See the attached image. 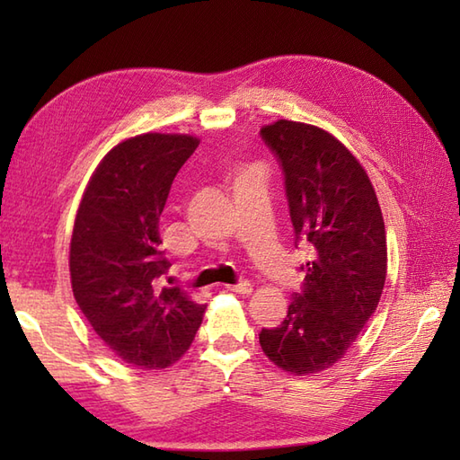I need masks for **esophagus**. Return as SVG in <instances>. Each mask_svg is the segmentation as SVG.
<instances>
[{"instance_id": "1", "label": "esophagus", "mask_w": 460, "mask_h": 460, "mask_svg": "<svg viewBox=\"0 0 460 460\" xmlns=\"http://www.w3.org/2000/svg\"><path fill=\"white\" fill-rule=\"evenodd\" d=\"M227 288L233 290V292H237V295H251V292H252V285L249 280H239V282H235V285H229Z\"/></svg>"}]
</instances>
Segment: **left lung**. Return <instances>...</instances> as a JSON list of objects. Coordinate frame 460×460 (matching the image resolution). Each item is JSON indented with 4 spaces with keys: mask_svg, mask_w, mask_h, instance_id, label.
I'll return each instance as SVG.
<instances>
[{
    "mask_svg": "<svg viewBox=\"0 0 460 460\" xmlns=\"http://www.w3.org/2000/svg\"><path fill=\"white\" fill-rule=\"evenodd\" d=\"M285 175L295 245L312 259L285 320L262 328L261 348L295 376L344 358L374 314L385 285L387 245L366 170L344 144L316 126L279 120L261 130Z\"/></svg>",
    "mask_w": 460,
    "mask_h": 460,
    "instance_id": "8db88e82",
    "label": "left lung"
}]
</instances>
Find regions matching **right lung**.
Masks as SVG:
<instances>
[{"instance_id":"add662e5","label":"right lung","mask_w":460,"mask_h":460,"mask_svg":"<svg viewBox=\"0 0 460 460\" xmlns=\"http://www.w3.org/2000/svg\"><path fill=\"white\" fill-rule=\"evenodd\" d=\"M199 140L142 134L104 155L86 185L71 239V285L93 330L126 364L162 369L190 349L205 305L155 287L170 261L160 215L175 173Z\"/></svg>"}]
</instances>
